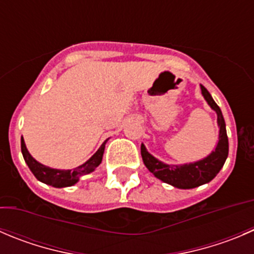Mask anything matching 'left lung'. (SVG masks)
<instances>
[{
	"label": "left lung",
	"instance_id": "obj_1",
	"mask_svg": "<svg viewBox=\"0 0 254 254\" xmlns=\"http://www.w3.org/2000/svg\"><path fill=\"white\" fill-rule=\"evenodd\" d=\"M201 92L208 105L217 113L220 135L215 151L200 161L185 165H167L149 154L144 144H141V156L145 166L154 174L155 177L177 189H193L210 182L222 169L228 156V137L222 112L202 84H201Z\"/></svg>",
	"mask_w": 254,
	"mask_h": 254
}]
</instances>
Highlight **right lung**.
<instances>
[{"label": "right lung", "instance_id": "add662e5", "mask_svg": "<svg viewBox=\"0 0 254 254\" xmlns=\"http://www.w3.org/2000/svg\"><path fill=\"white\" fill-rule=\"evenodd\" d=\"M107 141L108 140H105V141L103 142L102 146L98 149V151L95 152L88 161H85L84 164L75 167V169L73 170L51 169V167L39 164V162L37 161V160H34L33 157H32V155L28 152L26 144H24L23 137H21V150L24 161L28 165L29 170H31L32 174L36 176L37 180H39V181L43 182V184L49 185V186L61 189V187L73 186V185L77 184V182L79 181L80 177L84 176V175L90 174V172H93L98 166H99L100 162H102Z\"/></svg>", "mask_w": 254, "mask_h": 254}]
</instances>
